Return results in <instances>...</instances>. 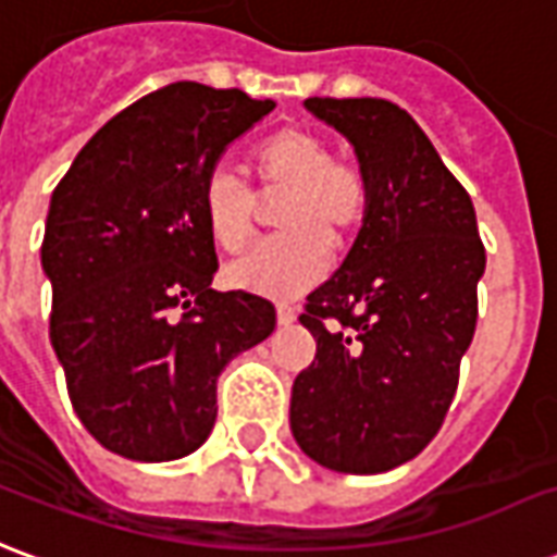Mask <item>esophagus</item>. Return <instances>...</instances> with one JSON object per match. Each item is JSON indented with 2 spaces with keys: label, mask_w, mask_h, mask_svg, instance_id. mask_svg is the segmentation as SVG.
<instances>
[{
  "label": "esophagus",
  "mask_w": 557,
  "mask_h": 557,
  "mask_svg": "<svg viewBox=\"0 0 557 557\" xmlns=\"http://www.w3.org/2000/svg\"><path fill=\"white\" fill-rule=\"evenodd\" d=\"M275 318H278V326H290V323L297 321V311L290 309V306H278Z\"/></svg>",
  "instance_id": "1"
}]
</instances>
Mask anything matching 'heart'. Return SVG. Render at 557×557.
I'll return each mask as SVG.
<instances>
[{"label":"heart","mask_w":557,"mask_h":557,"mask_svg":"<svg viewBox=\"0 0 557 557\" xmlns=\"http://www.w3.org/2000/svg\"><path fill=\"white\" fill-rule=\"evenodd\" d=\"M263 200H278L272 222L282 231L227 270L236 287L272 299L302 294L330 267V239L357 234L369 209V183L360 168L330 159L323 137L306 128H278L251 152ZM255 195L231 168L203 180L200 212L209 236L224 251H243L255 236Z\"/></svg>","instance_id":"heart-1"}]
</instances>
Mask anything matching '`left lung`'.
<instances>
[{
	"mask_svg": "<svg viewBox=\"0 0 557 557\" xmlns=\"http://www.w3.org/2000/svg\"><path fill=\"white\" fill-rule=\"evenodd\" d=\"M369 183L348 258L299 323L318 354L290 389V432L330 471L381 474L437 435L476 326L486 248L432 140L384 98H306Z\"/></svg>",
	"mask_w": 557,
	"mask_h": 557,
	"instance_id": "8db88e82",
	"label": "left lung"
}]
</instances>
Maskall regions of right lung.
<instances>
[{"instance_id": "obj_1", "label": "right lung", "mask_w": 557, "mask_h": 557, "mask_svg": "<svg viewBox=\"0 0 557 557\" xmlns=\"http://www.w3.org/2000/svg\"><path fill=\"white\" fill-rule=\"evenodd\" d=\"M272 108L171 83L98 128L50 197V342L81 423L116 456L195 453L224 366L275 330L270 299L209 287L219 258L200 212L209 171Z\"/></svg>"}]
</instances>
